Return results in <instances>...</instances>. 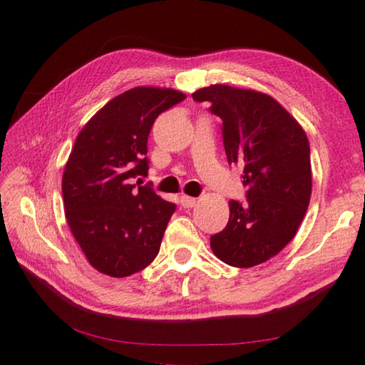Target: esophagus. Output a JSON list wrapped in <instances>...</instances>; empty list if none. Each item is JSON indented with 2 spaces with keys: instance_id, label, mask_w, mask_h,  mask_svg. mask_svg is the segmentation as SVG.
I'll return each instance as SVG.
<instances>
[{
  "instance_id": "obj_1",
  "label": "esophagus",
  "mask_w": 365,
  "mask_h": 365,
  "mask_svg": "<svg viewBox=\"0 0 365 365\" xmlns=\"http://www.w3.org/2000/svg\"><path fill=\"white\" fill-rule=\"evenodd\" d=\"M180 205L183 207H193L196 205V200H195V197H191V196L183 195V196H180Z\"/></svg>"
}]
</instances>
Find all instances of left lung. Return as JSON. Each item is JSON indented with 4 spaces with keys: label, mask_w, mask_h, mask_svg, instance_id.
<instances>
[{
    "label": "left lung",
    "mask_w": 365,
    "mask_h": 365,
    "mask_svg": "<svg viewBox=\"0 0 365 365\" xmlns=\"http://www.w3.org/2000/svg\"><path fill=\"white\" fill-rule=\"evenodd\" d=\"M222 119L228 164L242 169L246 202L232 200L230 219L211 248L233 267H255L279 255L298 232L312 191L311 148L298 120L274 98L211 85L193 93Z\"/></svg>",
    "instance_id": "obj_1"
}]
</instances>
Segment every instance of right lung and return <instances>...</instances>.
<instances>
[{
    "instance_id": "obj_1",
    "label": "right lung",
    "mask_w": 365,
    "mask_h": 365,
    "mask_svg": "<svg viewBox=\"0 0 365 365\" xmlns=\"http://www.w3.org/2000/svg\"><path fill=\"white\" fill-rule=\"evenodd\" d=\"M185 98L172 88L135 86L104 104L77 135L63 175L66 219L104 275L137 274L158 256L175 205L148 185L135 190L128 178L148 175L153 123Z\"/></svg>"
}]
</instances>
